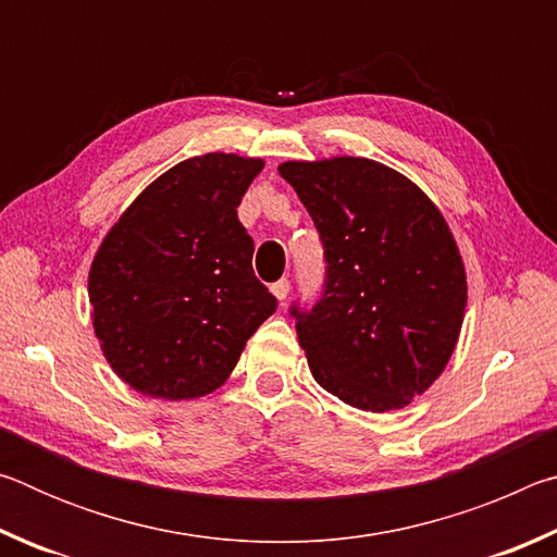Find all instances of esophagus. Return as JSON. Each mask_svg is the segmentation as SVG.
<instances>
[{"instance_id":"1","label":"esophagus","mask_w":557,"mask_h":557,"mask_svg":"<svg viewBox=\"0 0 557 557\" xmlns=\"http://www.w3.org/2000/svg\"><path fill=\"white\" fill-rule=\"evenodd\" d=\"M270 292H272V295H275L280 301H285L287 295H289V280H277L275 285L270 287Z\"/></svg>"}]
</instances>
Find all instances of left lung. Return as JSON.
<instances>
[{
	"label": "left lung",
	"mask_w": 557,
	"mask_h": 557,
	"mask_svg": "<svg viewBox=\"0 0 557 557\" xmlns=\"http://www.w3.org/2000/svg\"><path fill=\"white\" fill-rule=\"evenodd\" d=\"M280 176L324 245L322 297L289 309L309 371L351 408H405L445 371L465 322L467 272L445 215L373 159L285 162Z\"/></svg>",
	"instance_id": "1"
}]
</instances>
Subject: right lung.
Listing matches in <instances>:
<instances>
[{"label": "right lung", "mask_w": 557, "mask_h": 557, "mask_svg": "<svg viewBox=\"0 0 557 557\" xmlns=\"http://www.w3.org/2000/svg\"><path fill=\"white\" fill-rule=\"evenodd\" d=\"M262 166L223 152L178 162L100 243L88 275L92 329L129 388L164 400L213 393L277 309L235 211Z\"/></svg>", "instance_id": "1"}]
</instances>
